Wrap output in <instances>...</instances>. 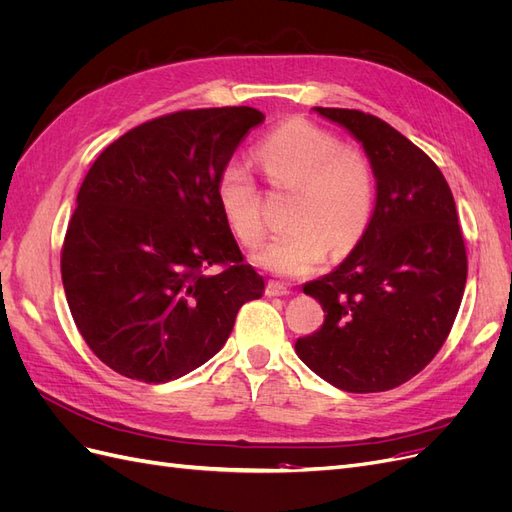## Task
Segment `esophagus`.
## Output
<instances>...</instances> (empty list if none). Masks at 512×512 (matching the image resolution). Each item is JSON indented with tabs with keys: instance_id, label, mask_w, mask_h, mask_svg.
I'll list each match as a JSON object with an SVG mask.
<instances>
[{
	"instance_id": "obj_1",
	"label": "esophagus",
	"mask_w": 512,
	"mask_h": 512,
	"mask_svg": "<svg viewBox=\"0 0 512 512\" xmlns=\"http://www.w3.org/2000/svg\"><path fill=\"white\" fill-rule=\"evenodd\" d=\"M265 292L267 297H286V294H290V290L284 284H277V282H269Z\"/></svg>"
}]
</instances>
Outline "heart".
I'll list each match as a JSON object with an SVG mask.
<instances>
[{
	"label": "heart",
	"instance_id": "obj_1",
	"mask_svg": "<svg viewBox=\"0 0 512 512\" xmlns=\"http://www.w3.org/2000/svg\"><path fill=\"white\" fill-rule=\"evenodd\" d=\"M256 160L275 188L294 190L292 224L254 256L269 273L299 277L314 271L331 250L344 256L359 243L374 209L376 177L359 149L305 119H290L256 147ZM215 196L237 239L254 247L265 237L260 190L247 166L228 162Z\"/></svg>",
	"mask_w": 512,
	"mask_h": 512
}]
</instances>
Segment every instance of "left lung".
Segmentation results:
<instances>
[{
  "label": "left lung",
  "mask_w": 512,
  "mask_h": 512,
  "mask_svg": "<svg viewBox=\"0 0 512 512\" xmlns=\"http://www.w3.org/2000/svg\"><path fill=\"white\" fill-rule=\"evenodd\" d=\"M314 111L363 145L376 207L354 250L307 282L322 327L294 350L348 393H380L416 376L446 342L468 277L451 188L425 151L389 123L350 108Z\"/></svg>",
  "instance_id": "obj_1"
}]
</instances>
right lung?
I'll list each match as a JSON object with an SVG mask.
<instances>
[{"instance_id":"obj_1","label":"right lung","mask_w":512,"mask_h":512,"mask_svg":"<svg viewBox=\"0 0 512 512\" xmlns=\"http://www.w3.org/2000/svg\"><path fill=\"white\" fill-rule=\"evenodd\" d=\"M265 115L252 106L151 119L108 145L81 185L61 280L87 346L117 374L162 384L218 354L265 280L243 254L215 181ZM225 269L207 274L209 266Z\"/></svg>"}]
</instances>
